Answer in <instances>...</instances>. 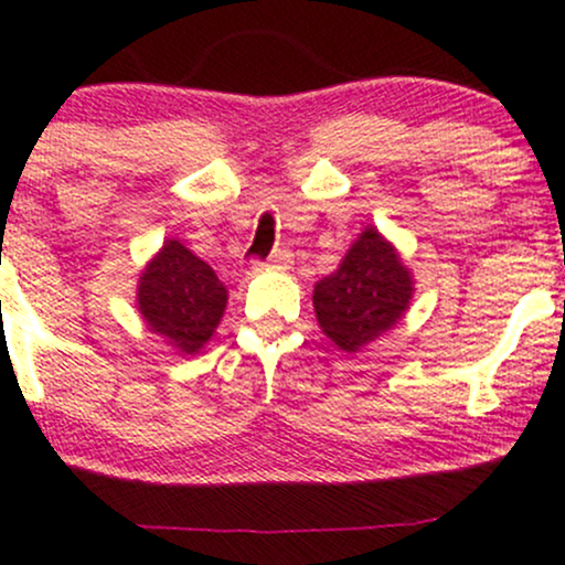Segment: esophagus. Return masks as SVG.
I'll list each match as a JSON object with an SVG mask.
<instances>
[{
  "label": "esophagus",
  "mask_w": 565,
  "mask_h": 565,
  "mask_svg": "<svg viewBox=\"0 0 565 565\" xmlns=\"http://www.w3.org/2000/svg\"><path fill=\"white\" fill-rule=\"evenodd\" d=\"M292 263H295L292 254H289L287 248H278V252L273 254L270 259H267L265 267H273V270H289V267H292ZM259 267H263V265H259Z\"/></svg>",
  "instance_id": "esophagus-1"
}]
</instances>
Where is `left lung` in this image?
Masks as SVG:
<instances>
[{"label": "left lung", "instance_id": "obj_1", "mask_svg": "<svg viewBox=\"0 0 565 565\" xmlns=\"http://www.w3.org/2000/svg\"><path fill=\"white\" fill-rule=\"evenodd\" d=\"M414 276L395 243L373 224L349 246L341 265L313 287V311L324 335L341 352L358 354L406 317Z\"/></svg>", "mask_w": 565, "mask_h": 565}]
</instances>
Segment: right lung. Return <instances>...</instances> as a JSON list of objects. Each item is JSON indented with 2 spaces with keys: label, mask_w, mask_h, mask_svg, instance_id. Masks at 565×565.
<instances>
[{
  "label": "right lung",
  "mask_w": 565,
  "mask_h": 565,
  "mask_svg": "<svg viewBox=\"0 0 565 565\" xmlns=\"http://www.w3.org/2000/svg\"><path fill=\"white\" fill-rule=\"evenodd\" d=\"M227 308V287L211 265L168 237L148 259L138 281V311L146 328L175 354H198L216 332Z\"/></svg>",
  "instance_id": "add662e5"
}]
</instances>
